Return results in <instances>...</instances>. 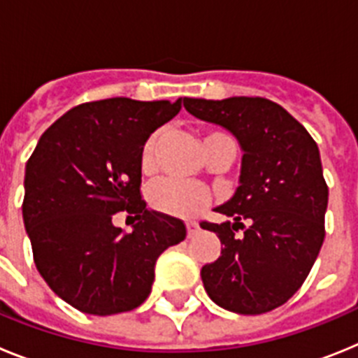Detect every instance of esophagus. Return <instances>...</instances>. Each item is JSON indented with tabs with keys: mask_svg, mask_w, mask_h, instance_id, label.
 <instances>
[{
	"mask_svg": "<svg viewBox=\"0 0 358 358\" xmlns=\"http://www.w3.org/2000/svg\"><path fill=\"white\" fill-rule=\"evenodd\" d=\"M186 231H188V238H192V236L199 231V224L194 222V220H188V222H186Z\"/></svg>",
	"mask_w": 358,
	"mask_h": 358,
	"instance_id": "obj_1",
	"label": "esophagus"
}]
</instances>
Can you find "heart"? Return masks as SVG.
Wrapping results in <instances>:
<instances>
[{"label":"heart","mask_w":358,"mask_h":358,"mask_svg":"<svg viewBox=\"0 0 358 358\" xmlns=\"http://www.w3.org/2000/svg\"><path fill=\"white\" fill-rule=\"evenodd\" d=\"M224 136L222 132L210 131L204 134L202 143ZM157 141H159V132L152 134L143 145L141 150V164L143 169H148L154 159V152H156ZM148 202L156 211L164 215H172V217H194L202 208L208 206L210 202V194L208 189L195 182L177 181V179H161L154 182L148 189Z\"/></svg>","instance_id":"heart-1"}]
</instances>
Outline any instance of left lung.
<instances>
[{"label":"left lung","instance_id":"8db88e82","mask_svg":"<svg viewBox=\"0 0 358 358\" xmlns=\"http://www.w3.org/2000/svg\"><path fill=\"white\" fill-rule=\"evenodd\" d=\"M182 103L195 118L229 131L243 152L235 195L215 208L233 222L201 224L224 245L202 267L204 289L235 314L271 312L299 290L324 240L328 186L317 143L267 98H182Z\"/></svg>","mask_w":358,"mask_h":358}]
</instances>
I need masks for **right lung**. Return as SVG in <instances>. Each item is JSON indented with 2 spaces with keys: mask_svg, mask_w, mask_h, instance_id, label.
<instances>
[{
  "mask_svg": "<svg viewBox=\"0 0 358 358\" xmlns=\"http://www.w3.org/2000/svg\"><path fill=\"white\" fill-rule=\"evenodd\" d=\"M176 102L107 98L80 103L41 136L24 170L23 220L34 262L57 296L84 314L129 312L148 297L164 249L182 242L179 218L141 199V150L181 110ZM118 210L138 222L112 224Z\"/></svg>",
  "mask_w": 358,
  "mask_h": 358,
  "instance_id": "right-lung-1",
  "label": "right lung"
}]
</instances>
